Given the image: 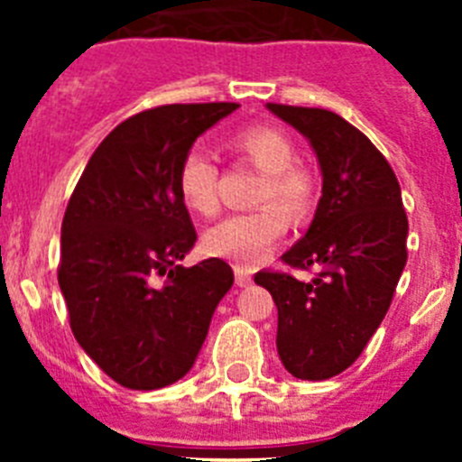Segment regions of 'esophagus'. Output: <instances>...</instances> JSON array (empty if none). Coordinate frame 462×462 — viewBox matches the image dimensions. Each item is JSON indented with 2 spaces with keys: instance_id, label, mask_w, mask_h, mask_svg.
<instances>
[{
  "instance_id": "esophagus-1",
  "label": "esophagus",
  "mask_w": 462,
  "mask_h": 462,
  "mask_svg": "<svg viewBox=\"0 0 462 462\" xmlns=\"http://www.w3.org/2000/svg\"><path fill=\"white\" fill-rule=\"evenodd\" d=\"M234 271H236V284H238V287H247V284L252 282L250 271H245V268H240V266H236Z\"/></svg>"
}]
</instances>
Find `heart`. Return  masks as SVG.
<instances>
[{
	"label": "heart",
	"instance_id": "b5f03b06",
	"mask_svg": "<svg viewBox=\"0 0 462 462\" xmlns=\"http://www.w3.org/2000/svg\"><path fill=\"white\" fill-rule=\"evenodd\" d=\"M228 148L261 171L256 203L259 210L240 212L215 224L203 238L212 256L252 266L273 252L287 234L289 217L303 222L317 203V175L296 162V145L287 132L273 125H252L231 136ZM217 166L203 150L194 148L178 166V191L189 210L210 217L219 210Z\"/></svg>",
	"mask_w": 462,
	"mask_h": 462
}]
</instances>
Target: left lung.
I'll return each mask as SVG.
<instances>
[{
    "mask_svg": "<svg viewBox=\"0 0 462 462\" xmlns=\"http://www.w3.org/2000/svg\"><path fill=\"white\" fill-rule=\"evenodd\" d=\"M303 134L321 166V199L308 234L282 261L317 268L312 282L261 271L277 305V354L298 379L336 377L361 356L386 317L407 263V215L382 152L337 113L268 104Z\"/></svg>",
    "mask_w": 462,
    "mask_h": 462,
    "instance_id": "1",
    "label": "left lung"
}]
</instances>
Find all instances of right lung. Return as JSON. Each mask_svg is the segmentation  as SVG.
Wrapping results in <instances>:
<instances>
[{"instance_id":"add662e5","label":"right lung","mask_w":462,"mask_h":462,"mask_svg":"<svg viewBox=\"0 0 462 462\" xmlns=\"http://www.w3.org/2000/svg\"><path fill=\"white\" fill-rule=\"evenodd\" d=\"M236 108L173 104L132 116L94 150L69 199L57 268L69 324L125 389H164L185 377L234 284L222 259L178 266L196 243L178 166Z\"/></svg>"}]
</instances>
